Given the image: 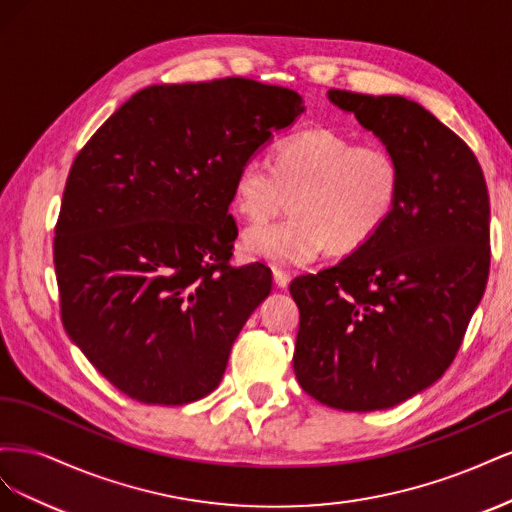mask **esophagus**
I'll use <instances>...</instances> for the list:
<instances>
[{
    "label": "esophagus",
    "instance_id": "34e87169",
    "mask_svg": "<svg viewBox=\"0 0 512 512\" xmlns=\"http://www.w3.org/2000/svg\"><path fill=\"white\" fill-rule=\"evenodd\" d=\"M273 282L277 288H288L290 284V275L286 271H280V269H273Z\"/></svg>",
    "mask_w": 512,
    "mask_h": 512
}]
</instances>
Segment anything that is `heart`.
<instances>
[{
    "mask_svg": "<svg viewBox=\"0 0 512 512\" xmlns=\"http://www.w3.org/2000/svg\"><path fill=\"white\" fill-rule=\"evenodd\" d=\"M401 162L380 143H356L331 128L294 132L273 149V164L247 160L232 185V207L265 222L286 205L284 222L254 226L243 252L275 267H297L329 247L352 254L391 220L401 196Z\"/></svg>",
    "mask_w": 512,
    "mask_h": 512,
    "instance_id": "b5f03b06",
    "label": "heart"
}]
</instances>
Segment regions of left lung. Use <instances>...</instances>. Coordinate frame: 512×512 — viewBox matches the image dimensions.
I'll use <instances>...</instances> for the list:
<instances>
[{"instance_id": "8db88e82", "label": "left lung", "mask_w": 512, "mask_h": 512, "mask_svg": "<svg viewBox=\"0 0 512 512\" xmlns=\"http://www.w3.org/2000/svg\"><path fill=\"white\" fill-rule=\"evenodd\" d=\"M401 162L391 220L361 250L290 284L301 389L346 412L393 408L436 382L489 277V194L472 149L421 104L329 89Z\"/></svg>"}]
</instances>
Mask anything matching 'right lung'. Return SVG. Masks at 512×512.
I'll list each match as a JSON object with an SVG mask.
<instances>
[{
    "label": "right lung",
    "mask_w": 512,
    "mask_h": 512,
    "mask_svg": "<svg viewBox=\"0 0 512 512\" xmlns=\"http://www.w3.org/2000/svg\"><path fill=\"white\" fill-rule=\"evenodd\" d=\"M305 111L241 76L145 87L76 156L55 226L61 322L141 404L203 399L226 371L271 271L230 267L237 170Z\"/></svg>",
    "instance_id": "right-lung-1"
}]
</instances>
